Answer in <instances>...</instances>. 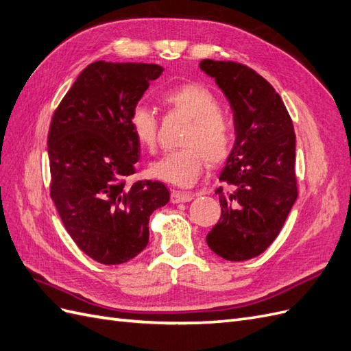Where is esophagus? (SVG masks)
<instances>
[{"label": "esophagus", "mask_w": 351, "mask_h": 351, "mask_svg": "<svg viewBox=\"0 0 351 351\" xmlns=\"http://www.w3.org/2000/svg\"><path fill=\"white\" fill-rule=\"evenodd\" d=\"M193 193L190 192H182V190H173L171 192V204H184V202H190L193 199Z\"/></svg>", "instance_id": "esophagus-1"}]
</instances>
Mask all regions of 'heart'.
<instances>
[{
  "label": "heart",
  "instance_id": "heart-1",
  "mask_svg": "<svg viewBox=\"0 0 351 351\" xmlns=\"http://www.w3.org/2000/svg\"><path fill=\"white\" fill-rule=\"evenodd\" d=\"M162 102L183 114L192 125L186 130L184 147L165 154L151 165V174L165 183L180 187L192 186L209 165L226 162L234 145V130L227 117L221 114V104L209 89L189 83L162 95ZM132 132L147 151H154L158 142V119L152 108L137 105L130 115Z\"/></svg>",
  "mask_w": 351,
  "mask_h": 351
}]
</instances>
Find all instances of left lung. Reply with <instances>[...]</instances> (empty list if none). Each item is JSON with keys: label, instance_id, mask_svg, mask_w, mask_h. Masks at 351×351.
Segmentation results:
<instances>
[{"label": "left lung", "instance_id": "1", "mask_svg": "<svg viewBox=\"0 0 351 351\" xmlns=\"http://www.w3.org/2000/svg\"><path fill=\"white\" fill-rule=\"evenodd\" d=\"M230 102L236 142L219 174L221 218L206 243L227 261H247L277 239L297 199L295 134L280 95L234 61H200Z\"/></svg>", "mask_w": 351, "mask_h": 351}]
</instances>
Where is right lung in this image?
<instances>
[{"label":"right lung","mask_w":351,"mask_h":351,"mask_svg":"<svg viewBox=\"0 0 351 351\" xmlns=\"http://www.w3.org/2000/svg\"><path fill=\"white\" fill-rule=\"evenodd\" d=\"M162 70L145 62H92L52 115L51 197L73 241L104 265L137 256L149 241L152 212L169 200L161 182H125L141 158L130 115Z\"/></svg>","instance_id":"1"}]
</instances>
